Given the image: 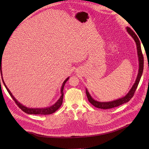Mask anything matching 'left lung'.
Listing matches in <instances>:
<instances>
[{
  "label": "left lung",
  "mask_w": 149,
  "mask_h": 149,
  "mask_svg": "<svg viewBox=\"0 0 149 149\" xmlns=\"http://www.w3.org/2000/svg\"><path fill=\"white\" fill-rule=\"evenodd\" d=\"M127 29V31L128 33L131 36L134 40L135 42L136 43L137 46V55H138V59H139V71H138V74L137 76V78L136 81H135L134 84H133L132 88L130 89L129 93L126 94V95L123 97L118 99L116 100H114L112 101L109 102H100L94 100V99L90 95L89 93L88 92V89L86 88V93L88 100L89 102L93 104L94 106H95L97 108H100V109H111V108L118 107L120 105L123 104L124 103H126L129 102L131 98L133 97L134 94L135 93V91L138 86V84L139 83L140 80H141V76L143 73V56L141 50V43H140L139 39L137 36L136 35L134 31L130 29L129 27H126Z\"/></svg>",
  "instance_id": "1"
}]
</instances>
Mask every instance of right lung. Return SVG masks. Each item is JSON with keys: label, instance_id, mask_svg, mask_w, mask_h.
Wrapping results in <instances>:
<instances>
[{"label": "right lung", "instance_id": "add662e5", "mask_svg": "<svg viewBox=\"0 0 149 149\" xmlns=\"http://www.w3.org/2000/svg\"><path fill=\"white\" fill-rule=\"evenodd\" d=\"M2 56L1 54L0 55V70H1V76H2V82L5 86L6 88L7 89L8 93H9V94L10 95V96L12 97V98L13 100V101H15V102L17 104V105L19 107V108L23 111L24 112H25V113L29 114H42V115H48V114H53L56 111H57L58 109H59L60 107L61 106L62 103H63V89H64V86L65 84L66 83V81L69 79V77L67 78L65 81L63 83V84L61 86V96H60V99L58 100L56 103L54 104L53 105L49 106V107H44V108H30V107H27L24 105H22V104H20L19 101H17V100L16 99L13 97V96L12 95V94L11 93V92L10 91V90L8 89V88L7 87V86L6 84V83H4V81L3 79V77H2ZM0 81H1V79H0Z\"/></svg>", "mask_w": 149, "mask_h": 149}]
</instances>
